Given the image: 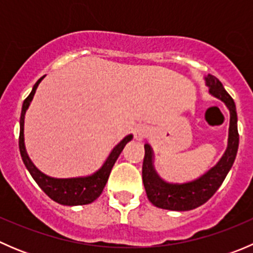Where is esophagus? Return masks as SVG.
<instances>
[{"mask_svg": "<svg viewBox=\"0 0 253 253\" xmlns=\"http://www.w3.org/2000/svg\"><path fill=\"white\" fill-rule=\"evenodd\" d=\"M150 132V128L148 126H144V125H141V126L136 127V129H134V138L137 139V141H142V139H144L145 137L149 134Z\"/></svg>", "mask_w": 253, "mask_h": 253, "instance_id": "1", "label": "esophagus"}]
</instances>
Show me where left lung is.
<instances>
[{
	"instance_id": "obj_1",
	"label": "left lung",
	"mask_w": 253,
	"mask_h": 253,
	"mask_svg": "<svg viewBox=\"0 0 253 253\" xmlns=\"http://www.w3.org/2000/svg\"><path fill=\"white\" fill-rule=\"evenodd\" d=\"M205 79L207 86L209 88V93L224 101L226 108L230 111L228 148L216 165H214L206 174L190 182L169 183L157 174L153 165L154 155H153L152 147L149 144H144L145 153L142 167L143 183L148 200L158 208L183 211L202 206L220 187L235 162L237 148H239L235 103L218 78L208 75Z\"/></svg>"
}]
</instances>
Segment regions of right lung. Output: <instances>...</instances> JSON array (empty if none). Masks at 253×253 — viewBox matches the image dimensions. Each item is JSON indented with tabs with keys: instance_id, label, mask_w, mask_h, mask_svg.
Masks as SVG:
<instances>
[{
	"instance_id": "1",
	"label": "right lung",
	"mask_w": 253,
	"mask_h": 253,
	"mask_svg": "<svg viewBox=\"0 0 253 253\" xmlns=\"http://www.w3.org/2000/svg\"><path fill=\"white\" fill-rule=\"evenodd\" d=\"M44 77L45 76H42V77L34 84L32 91H30L29 95L27 96V99H25L22 106V114H20L19 150L20 155H22L23 163H24L25 168H27L28 171L30 172V175L33 176L35 182L39 185V187L46 193L51 200H53L55 202L63 206L89 205V203L94 202V201L101 195L106 182H108V178L109 176H110L111 169L112 167H114L115 162L117 160L119 155L121 154L125 145L133 138V136H132V134H128V136L125 137V138L111 150L110 155H109L108 159L105 160L103 167H101L98 171L94 172L93 175L85 176V177L55 178L42 174V172L33 164L32 160L28 157L27 150H25L24 115L25 112H27L28 108H29L30 103H32L33 96H34L38 85H39L40 82L44 79Z\"/></svg>"
}]
</instances>
